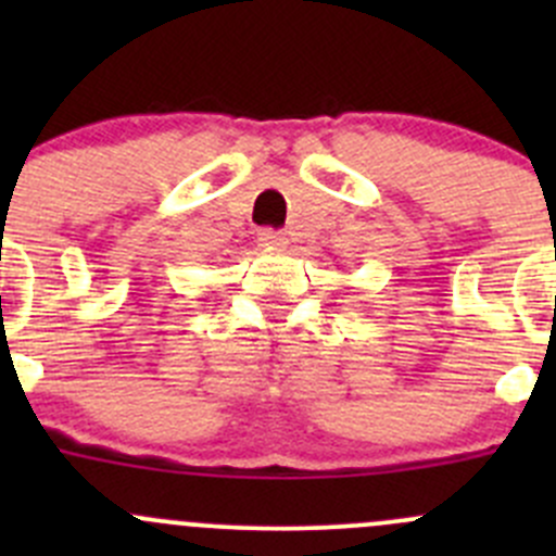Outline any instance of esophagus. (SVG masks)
I'll return each instance as SVG.
<instances>
[{
	"instance_id": "esophagus-1",
	"label": "esophagus",
	"mask_w": 556,
	"mask_h": 556,
	"mask_svg": "<svg viewBox=\"0 0 556 556\" xmlns=\"http://www.w3.org/2000/svg\"><path fill=\"white\" fill-rule=\"evenodd\" d=\"M257 242H261L263 247H274V250H285V247H288V239H285L279 231H271V228H266V231L257 233Z\"/></svg>"
}]
</instances>
